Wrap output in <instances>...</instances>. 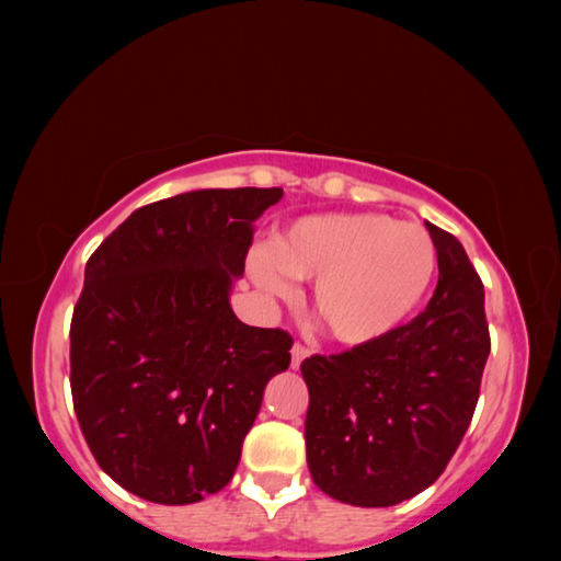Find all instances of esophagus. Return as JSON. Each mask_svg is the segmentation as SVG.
Returning a JSON list of instances; mask_svg holds the SVG:
<instances>
[{
	"label": "esophagus",
	"instance_id": "obj_1",
	"mask_svg": "<svg viewBox=\"0 0 561 561\" xmlns=\"http://www.w3.org/2000/svg\"><path fill=\"white\" fill-rule=\"evenodd\" d=\"M309 354H311V348H309V346H304V344H294V346H291V366L297 368V366L301 364V360L307 358Z\"/></svg>",
	"mask_w": 561,
	"mask_h": 561
}]
</instances>
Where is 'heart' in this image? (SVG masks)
Returning <instances> with one entry per match:
<instances>
[{"label":"heart","mask_w":561,"mask_h":561,"mask_svg":"<svg viewBox=\"0 0 561 561\" xmlns=\"http://www.w3.org/2000/svg\"><path fill=\"white\" fill-rule=\"evenodd\" d=\"M250 277L277 299L294 297L295 279H317L314 311L341 344L381 341L421 307L438 250L423 227L391 215H311L272 244L254 247Z\"/></svg>","instance_id":"b5f03b06"}]
</instances>
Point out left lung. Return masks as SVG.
<instances>
[{
    "label": "left lung",
    "instance_id": "1",
    "mask_svg": "<svg viewBox=\"0 0 561 561\" xmlns=\"http://www.w3.org/2000/svg\"><path fill=\"white\" fill-rule=\"evenodd\" d=\"M438 287L425 311L374 344L304 358L314 485L391 507L440 478L478 405L490 356L485 289L462 244L431 222Z\"/></svg>",
    "mask_w": 561,
    "mask_h": 561
}]
</instances>
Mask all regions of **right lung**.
Returning a JSON list of instances; mask_svg holds the SVG:
<instances>
[{
    "label": "right lung",
    "mask_w": 561,
    "mask_h": 561,
    "mask_svg": "<svg viewBox=\"0 0 561 561\" xmlns=\"http://www.w3.org/2000/svg\"><path fill=\"white\" fill-rule=\"evenodd\" d=\"M282 187L195 190L138 207L87 264L71 317V396L101 470L190 505L232 480L264 386L294 339L230 307L252 222Z\"/></svg>",
    "instance_id": "right-lung-1"
}]
</instances>
